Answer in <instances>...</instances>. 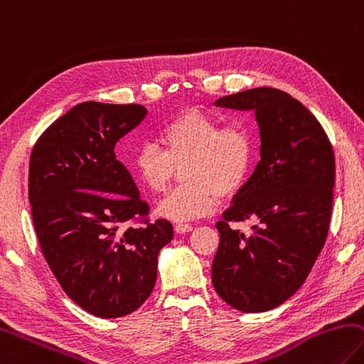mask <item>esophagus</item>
I'll return each instance as SVG.
<instances>
[{"mask_svg": "<svg viewBox=\"0 0 364 364\" xmlns=\"http://www.w3.org/2000/svg\"><path fill=\"white\" fill-rule=\"evenodd\" d=\"M194 228L191 226V224H188V223H176L175 224V230L178 234H186V232H191V230H193Z\"/></svg>", "mask_w": 364, "mask_h": 364, "instance_id": "esophagus-1", "label": "esophagus"}]
</instances>
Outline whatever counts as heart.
Instances as JSON below:
<instances>
[{"instance_id":"heart-1","label":"heart","mask_w":364,"mask_h":364,"mask_svg":"<svg viewBox=\"0 0 364 364\" xmlns=\"http://www.w3.org/2000/svg\"><path fill=\"white\" fill-rule=\"evenodd\" d=\"M164 151L141 144L130 168L153 194L168 189L175 167H184L188 184L175 189L157 205V215L171 221H189L213 211L220 197L239 191L253 168L256 144L247 125H224L199 109L183 111L159 132Z\"/></svg>"}]
</instances>
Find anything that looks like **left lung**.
Segmentation results:
<instances>
[{"label": "left lung", "instance_id": "8db88e82", "mask_svg": "<svg viewBox=\"0 0 364 364\" xmlns=\"http://www.w3.org/2000/svg\"><path fill=\"white\" fill-rule=\"evenodd\" d=\"M216 107L255 111L261 161L216 223L220 247L211 282L224 302L245 314L289 299L325 247L333 208L334 151L316 117L289 94L256 87L218 98ZM256 217L245 236L229 222Z\"/></svg>", "mask_w": 364, "mask_h": 364}]
</instances>
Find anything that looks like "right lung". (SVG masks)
Instances as JSON below:
<instances>
[{
	"label": "right lung",
	"mask_w": 364,
	"mask_h": 364,
	"mask_svg": "<svg viewBox=\"0 0 364 364\" xmlns=\"http://www.w3.org/2000/svg\"><path fill=\"white\" fill-rule=\"evenodd\" d=\"M141 105L84 102L52 122L31 151L28 199L39 247L63 291L102 318L129 315L156 285L157 256L173 239L114 146L146 116ZM140 215L141 227L127 223Z\"/></svg>",
	"instance_id": "right-lung-1"
}]
</instances>
